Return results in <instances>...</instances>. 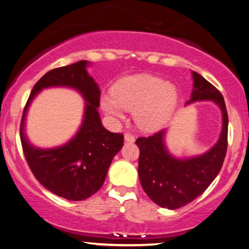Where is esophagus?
Listing matches in <instances>:
<instances>
[{
    "label": "esophagus",
    "mask_w": 249,
    "mask_h": 249,
    "mask_svg": "<svg viewBox=\"0 0 249 249\" xmlns=\"http://www.w3.org/2000/svg\"><path fill=\"white\" fill-rule=\"evenodd\" d=\"M124 141H125V142L134 143L135 142V136H134L133 134H130V133H125L124 134Z\"/></svg>",
    "instance_id": "34e87169"
}]
</instances>
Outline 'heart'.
<instances>
[{"label": "heart", "mask_w": 249, "mask_h": 249, "mask_svg": "<svg viewBox=\"0 0 249 249\" xmlns=\"http://www.w3.org/2000/svg\"><path fill=\"white\" fill-rule=\"evenodd\" d=\"M178 90L171 83L150 75L122 78L112 89V96L101 97V107L113 119H122L124 109H134V121L141 129L161 128L178 105Z\"/></svg>", "instance_id": "b5f03b06"}]
</instances>
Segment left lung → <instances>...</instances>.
<instances>
[{"label":"left lung","mask_w":249,"mask_h":249,"mask_svg":"<svg viewBox=\"0 0 249 249\" xmlns=\"http://www.w3.org/2000/svg\"><path fill=\"white\" fill-rule=\"evenodd\" d=\"M193 79L194 90L187 104L213 100L222 109L223 129L216 145L202 156L178 159L165 146V130L136 140L143 190L156 204L171 210L193 202L210 186L223 166L228 150L229 116L222 93L197 72L193 71Z\"/></svg>","instance_id":"left-lung-1"}]
</instances>
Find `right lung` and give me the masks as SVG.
Listing matches in <instances>:
<instances>
[{
  "instance_id": "1",
  "label": "right lung",
  "mask_w": 249,
  "mask_h": 249,
  "mask_svg": "<svg viewBox=\"0 0 249 249\" xmlns=\"http://www.w3.org/2000/svg\"><path fill=\"white\" fill-rule=\"evenodd\" d=\"M88 61L60 67L46 72L33 87L20 122L23 152L36 179L53 194L69 201H83L103 186L114 156L124 146V135L103 127L98 107L100 90L87 71ZM51 86L77 89L86 101L85 120L76 136L62 147L39 149L31 146L23 134V120L29 103L39 90Z\"/></svg>"
}]
</instances>
